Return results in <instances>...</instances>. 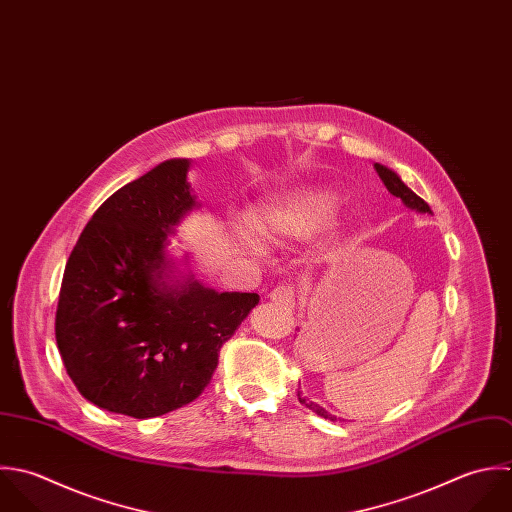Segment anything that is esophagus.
<instances>
[{
    "mask_svg": "<svg viewBox=\"0 0 512 512\" xmlns=\"http://www.w3.org/2000/svg\"><path fill=\"white\" fill-rule=\"evenodd\" d=\"M270 302L284 312H292L296 308V290L292 286H278L270 292Z\"/></svg>",
    "mask_w": 512,
    "mask_h": 512,
    "instance_id": "esophagus-1",
    "label": "esophagus"
}]
</instances>
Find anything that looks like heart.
I'll return each instance as SVG.
<instances>
[{
    "label": "heart",
    "instance_id": "1",
    "mask_svg": "<svg viewBox=\"0 0 512 512\" xmlns=\"http://www.w3.org/2000/svg\"><path fill=\"white\" fill-rule=\"evenodd\" d=\"M336 210V196L324 188L300 192L284 206H268L250 214L252 232L266 240L278 242L292 236H304L322 228Z\"/></svg>",
    "mask_w": 512,
    "mask_h": 512
}]
</instances>
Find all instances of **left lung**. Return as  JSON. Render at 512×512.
I'll return each mask as SVG.
<instances>
[{
	"label": "left lung",
	"instance_id": "8db88e82",
	"mask_svg": "<svg viewBox=\"0 0 512 512\" xmlns=\"http://www.w3.org/2000/svg\"><path fill=\"white\" fill-rule=\"evenodd\" d=\"M375 171L379 174V178L383 180V184H385V188L393 194V196H397V198H401V202L407 206V208H411V210H415V212H421V214H433L431 212V208H429V204L421 198V196H417L401 178H399V174L395 171H391V169H387V167H383V165H379V163H375ZM298 399H300V403L302 405H306L308 409H312L314 413H318L320 417H324V419H330V421H336V415H332V413H328L324 407H320L318 403H314V401H308L300 391H298Z\"/></svg>",
	"mask_w": 512,
	"mask_h": 512
}]
</instances>
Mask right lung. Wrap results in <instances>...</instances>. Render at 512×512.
<instances>
[{
    "mask_svg": "<svg viewBox=\"0 0 512 512\" xmlns=\"http://www.w3.org/2000/svg\"><path fill=\"white\" fill-rule=\"evenodd\" d=\"M171 159L111 194L65 266L55 338L79 393L101 409L159 417L208 385L222 343L258 294L202 286L167 252L180 220L200 208Z\"/></svg>",
    "mask_w": 512,
    "mask_h": 512,
    "instance_id": "add662e5",
    "label": "right lung"
}]
</instances>
